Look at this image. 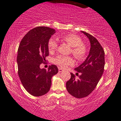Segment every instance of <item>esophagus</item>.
Returning a JSON list of instances; mask_svg holds the SVG:
<instances>
[{
	"instance_id": "34e87169",
	"label": "esophagus",
	"mask_w": 121,
	"mask_h": 121,
	"mask_svg": "<svg viewBox=\"0 0 121 121\" xmlns=\"http://www.w3.org/2000/svg\"><path fill=\"white\" fill-rule=\"evenodd\" d=\"M58 71H59V72H62L63 71V70H62V69H60V68H59L58 69Z\"/></svg>"
}]
</instances>
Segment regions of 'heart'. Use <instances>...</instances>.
Instances as JSON below:
<instances>
[{
  "instance_id": "obj_1",
  "label": "heart",
  "mask_w": 121,
  "mask_h": 121,
  "mask_svg": "<svg viewBox=\"0 0 121 121\" xmlns=\"http://www.w3.org/2000/svg\"><path fill=\"white\" fill-rule=\"evenodd\" d=\"M62 39L72 47V53L78 60L84 59L86 53V48L82 43V40L79 37L73 34H68L62 37ZM57 42L55 39L50 38L48 43V50L50 53H53L57 49ZM55 64L61 68H65L67 66L72 65L73 60L72 57L59 55L53 59Z\"/></svg>"
}]
</instances>
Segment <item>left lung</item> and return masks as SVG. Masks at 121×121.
I'll list each match as a JSON object with an SVG mask.
<instances>
[{
	"mask_svg": "<svg viewBox=\"0 0 121 121\" xmlns=\"http://www.w3.org/2000/svg\"><path fill=\"white\" fill-rule=\"evenodd\" d=\"M89 39L90 49L84 62L75 70L82 74L79 79L71 73V78L66 83V90L72 96L77 98L86 97L91 94L101 79L105 65L104 51L98 40L89 33L81 31Z\"/></svg>",
	"mask_w": 121,
	"mask_h": 121,
	"instance_id": "obj_1",
	"label": "left lung"
}]
</instances>
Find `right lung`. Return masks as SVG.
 <instances>
[{"label": "right lung", "mask_w": 121, "mask_h": 121, "mask_svg": "<svg viewBox=\"0 0 121 121\" xmlns=\"http://www.w3.org/2000/svg\"><path fill=\"white\" fill-rule=\"evenodd\" d=\"M55 33L50 27H37L29 31L20 43L17 58L18 75L24 88L32 96L38 97L49 92L52 77L58 72L55 65L48 70L40 68L46 62L49 52L48 43Z\"/></svg>", "instance_id": "1"}]
</instances>
